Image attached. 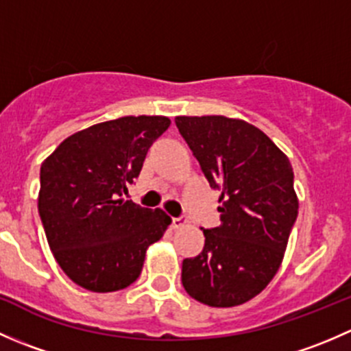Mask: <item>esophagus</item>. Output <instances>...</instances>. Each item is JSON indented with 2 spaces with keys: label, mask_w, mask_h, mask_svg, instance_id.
Returning a JSON list of instances; mask_svg holds the SVG:
<instances>
[{
  "label": "esophagus",
  "mask_w": 351,
  "mask_h": 351,
  "mask_svg": "<svg viewBox=\"0 0 351 351\" xmlns=\"http://www.w3.org/2000/svg\"><path fill=\"white\" fill-rule=\"evenodd\" d=\"M185 226H186V219L173 217V221H171V228L173 229H182V228H185Z\"/></svg>",
  "instance_id": "1"
}]
</instances>
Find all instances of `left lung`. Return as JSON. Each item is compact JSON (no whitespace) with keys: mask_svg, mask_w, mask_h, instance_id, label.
Listing matches in <instances>:
<instances>
[{"mask_svg":"<svg viewBox=\"0 0 351 351\" xmlns=\"http://www.w3.org/2000/svg\"><path fill=\"white\" fill-rule=\"evenodd\" d=\"M175 123L210 186L222 189L221 226L204 229L202 253L183 260L182 284L205 306H241L270 284L284 260L299 212L292 165L246 120L182 115Z\"/></svg>","mask_w":351,"mask_h":351,"instance_id":"8db88e82","label":"left lung"}]
</instances>
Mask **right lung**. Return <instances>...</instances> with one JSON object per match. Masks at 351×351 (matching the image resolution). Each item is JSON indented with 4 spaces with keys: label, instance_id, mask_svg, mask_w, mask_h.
<instances>
[{
    "label": "right lung",
    "instance_id": "right-lung-1",
    "mask_svg": "<svg viewBox=\"0 0 351 351\" xmlns=\"http://www.w3.org/2000/svg\"><path fill=\"white\" fill-rule=\"evenodd\" d=\"M169 123L162 115L95 123L42 162L38 214L56 261L76 285L105 293L134 284L147 247L171 224L161 208L122 198Z\"/></svg>",
    "mask_w": 351,
    "mask_h": 351
}]
</instances>
